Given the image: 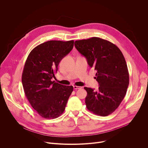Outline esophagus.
<instances>
[{
    "instance_id": "obj_1",
    "label": "esophagus",
    "mask_w": 148,
    "mask_h": 148,
    "mask_svg": "<svg viewBox=\"0 0 148 148\" xmlns=\"http://www.w3.org/2000/svg\"><path fill=\"white\" fill-rule=\"evenodd\" d=\"M73 88H74V90H78V89H81V88H82L81 87L77 86H73Z\"/></svg>"
}]
</instances>
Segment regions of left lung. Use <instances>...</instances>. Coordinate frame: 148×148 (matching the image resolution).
Returning <instances> with one entry per match:
<instances>
[{
	"label": "left lung",
	"mask_w": 148,
	"mask_h": 148,
	"mask_svg": "<svg viewBox=\"0 0 148 148\" xmlns=\"http://www.w3.org/2000/svg\"><path fill=\"white\" fill-rule=\"evenodd\" d=\"M74 46L97 71L98 89L84 87L86 107L94 114L106 116L119 107L127 91L129 73L125 59L116 45L99 37L75 41Z\"/></svg>",
	"instance_id": "obj_1"
}]
</instances>
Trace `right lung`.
Masks as SVG:
<instances>
[{"label": "right lung", "instance_id": "obj_1", "mask_svg": "<svg viewBox=\"0 0 148 148\" xmlns=\"http://www.w3.org/2000/svg\"><path fill=\"white\" fill-rule=\"evenodd\" d=\"M74 40H51L39 45L29 54L22 73L25 95L37 114L54 119L64 112L73 86L52 81L60 61L73 49Z\"/></svg>", "mask_w": 148, "mask_h": 148}]
</instances>
